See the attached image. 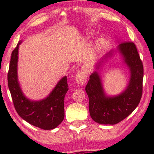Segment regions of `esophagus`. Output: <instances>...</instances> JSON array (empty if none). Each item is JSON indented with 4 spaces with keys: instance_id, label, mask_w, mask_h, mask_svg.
<instances>
[{
    "instance_id": "obj_1",
    "label": "esophagus",
    "mask_w": 154,
    "mask_h": 154,
    "mask_svg": "<svg viewBox=\"0 0 154 154\" xmlns=\"http://www.w3.org/2000/svg\"><path fill=\"white\" fill-rule=\"evenodd\" d=\"M88 81V72L85 68H82L75 75V81L81 85H84Z\"/></svg>"
}]
</instances>
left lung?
Returning a JSON list of instances; mask_svg holds the SVG:
<instances>
[{"mask_svg": "<svg viewBox=\"0 0 154 154\" xmlns=\"http://www.w3.org/2000/svg\"><path fill=\"white\" fill-rule=\"evenodd\" d=\"M119 50L131 72L129 85L125 91L118 96L106 97L96 71L90 75L85 87L90 116L100 124L114 125L122 121L136 109L142 96L144 69L135 44L123 42Z\"/></svg>", "mask_w": 154, "mask_h": 154, "instance_id": "left-lung-1", "label": "left lung"}]
</instances>
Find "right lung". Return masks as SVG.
<instances>
[{"label": "right lung", "instance_id": "1", "mask_svg": "<svg viewBox=\"0 0 154 154\" xmlns=\"http://www.w3.org/2000/svg\"><path fill=\"white\" fill-rule=\"evenodd\" d=\"M20 42L12 51L8 73V84L14 109L19 116L31 125L43 130H52L64 118V97L69 90L67 77L57 83L50 95L39 102L29 100L23 94L17 81L18 49Z\"/></svg>", "mask_w": 154, "mask_h": 154}]
</instances>
